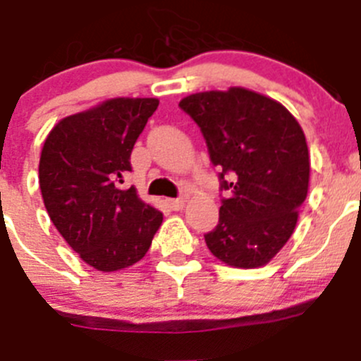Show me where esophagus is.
Returning a JSON list of instances; mask_svg holds the SVG:
<instances>
[{
    "mask_svg": "<svg viewBox=\"0 0 361 361\" xmlns=\"http://www.w3.org/2000/svg\"><path fill=\"white\" fill-rule=\"evenodd\" d=\"M167 203H169V207H171V209H173V210H181L185 207V200H183V197H178V200H169Z\"/></svg>",
    "mask_w": 361,
    "mask_h": 361,
    "instance_id": "34e87169",
    "label": "esophagus"
}]
</instances>
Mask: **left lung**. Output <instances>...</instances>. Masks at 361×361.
I'll return each instance as SVG.
<instances>
[{"instance_id":"1","label":"left lung","mask_w":361,"mask_h":361,"mask_svg":"<svg viewBox=\"0 0 361 361\" xmlns=\"http://www.w3.org/2000/svg\"><path fill=\"white\" fill-rule=\"evenodd\" d=\"M180 108L203 133L221 167L226 197L219 223L204 235L214 257L235 268L268 264L288 243L310 187V151L293 115L246 87L201 92Z\"/></svg>"}]
</instances>
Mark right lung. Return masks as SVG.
Wrapping results in <instances>:
<instances>
[{
  "label": "right lung",
  "mask_w": 361,
  "mask_h": 361,
  "mask_svg": "<svg viewBox=\"0 0 361 361\" xmlns=\"http://www.w3.org/2000/svg\"><path fill=\"white\" fill-rule=\"evenodd\" d=\"M158 99L118 97L59 120L39 160V187L55 228L86 264L118 271L147 253L164 214L118 188Z\"/></svg>",
  "instance_id": "obj_1"
}]
</instances>
